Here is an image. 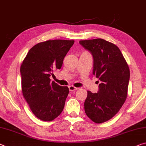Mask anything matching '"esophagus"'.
<instances>
[{"mask_svg": "<svg viewBox=\"0 0 146 146\" xmlns=\"http://www.w3.org/2000/svg\"><path fill=\"white\" fill-rule=\"evenodd\" d=\"M78 89V88H76L75 86H69V91H71V92L76 91V90H77Z\"/></svg>", "mask_w": 146, "mask_h": 146, "instance_id": "obj_1", "label": "esophagus"}]
</instances>
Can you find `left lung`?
Segmentation results:
<instances>
[{
	"label": "left lung",
	"mask_w": 146,
	"mask_h": 146,
	"mask_svg": "<svg viewBox=\"0 0 146 146\" xmlns=\"http://www.w3.org/2000/svg\"><path fill=\"white\" fill-rule=\"evenodd\" d=\"M79 43L91 52L93 74L101 81L98 93L88 91L85 113L95 123H103L114 117L125 101L130 71L114 44L100 38L81 40Z\"/></svg>",
	"instance_id": "8db88e82"
}]
</instances>
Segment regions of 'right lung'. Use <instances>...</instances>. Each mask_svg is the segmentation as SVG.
<instances>
[{
	"label": "right lung",
	"mask_w": 146,
	"mask_h": 146,
	"mask_svg": "<svg viewBox=\"0 0 146 146\" xmlns=\"http://www.w3.org/2000/svg\"><path fill=\"white\" fill-rule=\"evenodd\" d=\"M75 41L54 40L32 47L21 66L22 92L30 108L42 121H50L61 114L69 94L50 77L60 69Z\"/></svg>",
	"instance_id": "add662e5"
}]
</instances>
